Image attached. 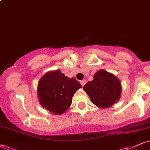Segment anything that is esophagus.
Returning <instances> with one entry per match:
<instances>
[{
	"mask_svg": "<svg viewBox=\"0 0 150 150\" xmlns=\"http://www.w3.org/2000/svg\"><path fill=\"white\" fill-rule=\"evenodd\" d=\"M80 84H81V85H82V86H84L86 84V80H81L80 81Z\"/></svg>",
	"mask_w": 150,
	"mask_h": 150,
	"instance_id": "obj_1",
	"label": "esophagus"
}]
</instances>
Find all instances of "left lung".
Returning <instances> with one entry per match:
<instances>
[{
    "label": "left lung",
    "mask_w": 150,
    "mask_h": 150,
    "mask_svg": "<svg viewBox=\"0 0 150 150\" xmlns=\"http://www.w3.org/2000/svg\"><path fill=\"white\" fill-rule=\"evenodd\" d=\"M91 101L98 107L109 108L120 99L121 82L113 74L103 69L94 75V79L83 87Z\"/></svg>",
    "instance_id": "obj_1"
}]
</instances>
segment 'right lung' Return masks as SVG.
<instances>
[{
	"label": "right lung",
	"instance_id": "1",
	"mask_svg": "<svg viewBox=\"0 0 150 150\" xmlns=\"http://www.w3.org/2000/svg\"><path fill=\"white\" fill-rule=\"evenodd\" d=\"M82 87L74 77H66L61 70H51L39 80L37 95L40 104L53 114L61 115L72 104V97Z\"/></svg>",
	"mask_w": 150,
	"mask_h": 150
}]
</instances>
